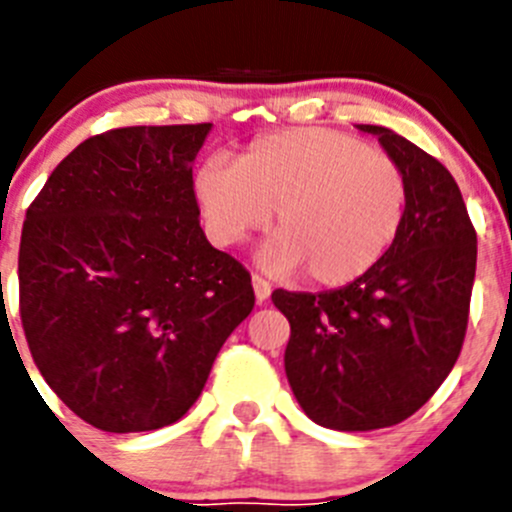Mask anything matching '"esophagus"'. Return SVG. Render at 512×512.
Returning a JSON list of instances; mask_svg holds the SVG:
<instances>
[{"label":"esophagus","instance_id":"34e87169","mask_svg":"<svg viewBox=\"0 0 512 512\" xmlns=\"http://www.w3.org/2000/svg\"><path fill=\"white\" fill-rule=\"evenodd\" d=\"M251 283H254V293H256V301H258V303H263L268 296H271V283H268L266 278L256 276V273H254V278H251Z\"/></svg>","mask_w":512,"mask_h":512}]
</instances>
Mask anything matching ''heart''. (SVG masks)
Instances as JSON below:
<instances>
[{
  "instance_id": "b5f03b06",
  "label": "heart",
  "mask_w": 512,
  "mask_h": 512,
  "mask_svg": "<svg viewBox=\"0 0 512 512\" xmlns=\"http://www.w3.org/2000/svg\"><path fill=\"white\" fill-rule=\"evenodd\" d=\"M206 226L221 246L266 229L273 273L306 271L316 286H346L396 244L408 209V179L393 156L336 129L276 131L246 146L236 164L211 156L194 176Z\"/></svg>"
}]
</instances>
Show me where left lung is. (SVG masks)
Wrapping results in <instances>:
<instances>
[{
    "label": "left lung",
    "instance_id": "left-lung-1",
    "mask_svg": "<svg viewBox=\"0 0 512 512\" xmlns=\"http://www.w3.org/2000/svg\"><path fill=\"white\" fill-rule=\"evenodd\" d=\"M361 129L406 171L396 244L336 291L271 293L291 323L283 363L293 396L311 421L333 430L391 428L426 406L463 348L478 256L450 171L391 129Z\"/></svg>",
    "mask_w": 512,
    "mask_h": 512
}]
</instances>
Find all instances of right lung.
<instances>
[{"label":"right lung","instance_id":"add662e5","mask_svg":"<svg viewBox=\"0 0 512 512\" xmlns=\"http://www.w3.org/2000/svg\"><path fill=\"white\" fill-rule=\"evenodd\" d=\"M211 124L82 141L29 204L19 316L44 381L89 426L179 421L254 308L251 273L199 224L194 159Z\"/></svg>","mask_w":512,"mask_h":512}]
</instances>
